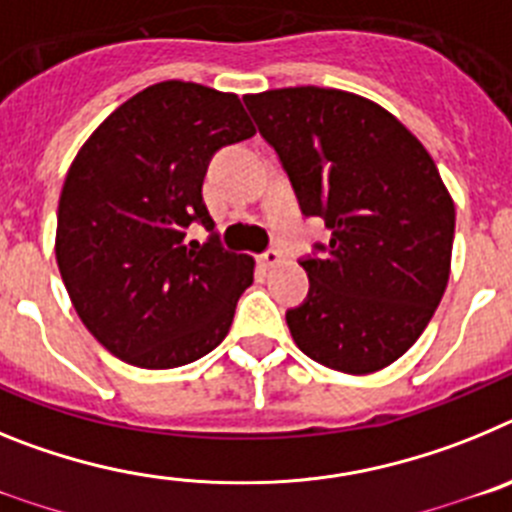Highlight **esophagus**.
Returning <instances> with one entry per match:
<instances>
[{
    "label": "esophagus",
    "instance_id": "1",
    "mask_svg": "<svg viewBox=\"0 0 512 512\" xmlns=\"http://www.w3.org/2000/svg\"><path fill=\"white\" fill-rule=\"evenodd\" d=\"M261 264L264 266H277V264H282V253L277 251V248H266L264 253H261Z\"/></svg>",
    "mask_w": 512,
    "mask_h": 512
}]
</instances>
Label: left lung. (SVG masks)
I'll return each mask as SVG.
<instances>
[{
    "label": "left lung",
    "mask_w": 512,
    "mask_h": 512,
    "mask_svg": "<svg viewBox=\"0 0 512 512\" xmlns=\"http://www.w3.org/2000/svg\"><path fill=\"white\" fill-rule=\"evenodd\" d=\"M305 217L328 243L300 259L310 292L287 310L302 354L346 374L400 359L449 282L456 212L433 158L395 115L341 89L243 97Z\"/></svg>",
    "instance_id": "left-lung-1"
}]
</instances>
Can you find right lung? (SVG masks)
<instances>
[{
	"label": "right lung",
	"instance_id": "obj_1",
	"mask_svg": "<svg viewBox=\"0 0 512 512\" xmlns=\"http://www.w3.org/2000/svg\"><path fill=\"white\" fill-rule=\"evenodd\" d=\"M256 133L235 94L161 81L120 104L81 146L58 202L56 261L81 323L140 369H174L228 336L253 282L202 200L212 156ZM192 222L212 229L186 243Z\"/></svg>",
	"mask_w": 512,
	"mask_h": 512
}]
</instances>
